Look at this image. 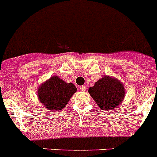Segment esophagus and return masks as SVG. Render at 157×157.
Returning a JSON list of instances; mask_svg holds the SVG:
<instances>
[{"mask_svg":"<svg viewBox=\"0 0 157 157\" xmlns=\"http://www.w3.org/2000/svg\"><path fill=\"white\" fill-rule=\"evenodd\" d=\"M80 90H81V91H82V92H85V91L86 90V88L85 86H80Z\"/></svg>","mask_w":157,"mask_h":157,"instance_id":"obj_1","label":"esophagus"}]
</instances>
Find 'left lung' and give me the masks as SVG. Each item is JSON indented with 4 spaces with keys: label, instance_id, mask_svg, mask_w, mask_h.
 I'll return each mask as SVG.
<instances>
[{
    "label": "left lung",
    "instance_id": "left-lung-1",
    "mask_svg": "<svg viewBox=\"0 0 157 157\" xmlns=\"http://www.w3.org/2000/svg\"><path fill=\"white\" fill-rule=\"evenodd\" d=\"M89 93L101 110H113L122 103L125 89L120 81L110 76H104L90 87Z\"/></svg>",
    "mask_w": 157,
    "mask_h": 157
}]
</instances>
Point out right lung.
I'll return each instance as SVG.
<instances>
[{
	"mask_svg": "<svg viewBox=\"0 0 157 157\" xmlns=\"http://www.w3.org/2000/svg\"><path fill=\"white\" fill-rule=\"evenodd\" d=\"M77 91L73 83H67L58 76H52L37 90V98L44 107L51 112L62 110L72 95Z\"/></svg>",
	"mask_w": 157,
	"mask_h": 157,
	"instance_id": "obj_1",
	"label": "right lung"
}]
</instances>
